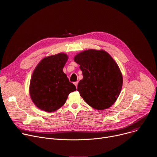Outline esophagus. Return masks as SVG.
<instances>
[{
	"label": "esophagus",
	"mask_w": 157,
	"mask_h": 157,
	"mask_svg": "<svg viewBox=\"0 0 157 157\" xmlns=\"http://www.w3.org/2000/svg\"><path fill=\"white\" fill-rule=\"evenodd\" d=\"M74 84L75 85L76 87L77 88V87H78V81H76V82H74Z\"/></svg>",
	"instance_id": "obj_1"
}]
</instances>
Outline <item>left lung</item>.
Masks as SVG:
<instances>
[{
  "label": "left lung",
  "mask_w": 157,
  "mask_h": 157,
  "mask_svg": "<svg viewBox=\"0 0 157 157\" xmlns=\"http://www.w3.org/2000/svg\"><path fill=\"white\" fill-rule=\"evenodd\" d=\"M75 61L83 76L78 91L88 105L97 110L110 107L122 86V75L115 60L103 50L89 49L78 54Z\"/></svg>",
  "instance_id": "obj_1"
}]
</instances>
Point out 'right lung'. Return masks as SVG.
I'll use <instances>...</instances> for the list:
<instances>
[{
  "mask_svg": "<svg viewBox=\"0 0 157 157\" xmlns=\"http://www.w3.org/2000/svg\"><path fill=\"white\" fill-rule=\"evenodd\" d=\"M67 59V54L59 53L44 58L35 67L30 81L29 95L40 110L48 112L58 110L69 93L76 90L63 72Z\"/></svg>",
  "mask_w": 157,
  "mask_h": 157,
  "instance_id": "right-lung-1",
  "label": "right lung"
}]
</instances>
